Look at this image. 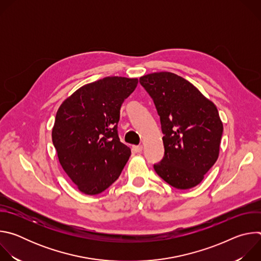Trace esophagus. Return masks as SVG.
Wrapping results in <instances>:
<instances>
[{
	"label": "esophagus",
	"instance_id": "34e87169",
	"mask_svg": "<svg viewBox=\"0 0 261 261\" xmlns=\"http://www.w3.org/2000/svg\"><path fill=\"white\" fill-rule=\"evenodd\" d=\"M142 145H136V146H133V150L136 152V153H141L142 152Z\"/></svg>",
	"mask_w": 261,
	"mask_h": 261
}]
</instances>
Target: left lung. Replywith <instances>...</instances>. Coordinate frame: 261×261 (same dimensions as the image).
Here are the masks:
<instances>
[{"label":"left lung","mask_w":261,"mask_h":261,"mask_svg":"<svg viewBox=\"0 0 261 261\" xmlns=\"http://www.w3.org/2000/svg\"><path fill=\"white\" fill-rule=\"evenodd\" d=\"M139 83L154 100L164 134L155 171L176 189L195 187L219 157L223 124L216 105L171 72L146 74Z\"/></svg>","instance_id":"left-lung-1"}]
</instances>
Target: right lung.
<instances>
[{"instance_id":"1","label":"right lung","mask_w":261,"mask_h":261,"mask_svg":"<svg viewBox=\"0 0 261 261\" xmlns=\"http://www.w3.org/2000/svg\"><path fill=\"white\" fill-rule=\"evenodd\" d=\"M137 79L108 76L88 84L63 101L51 132L59 162L76 188L97 195L115 182L131 155L120 141L121 106Z\"/></svg>"}]
</instances>
